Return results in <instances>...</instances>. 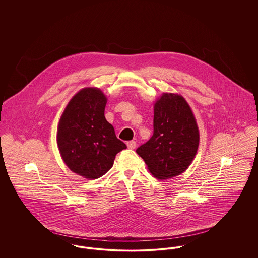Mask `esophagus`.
<instances>
[{"instance_id": "34e87169", "label": "esophagus", "mask_w": 258, "mask_h": 258, "mask_svg": "<svg viewBox=\"0 0 258 258\" xmlns=\"http://www.w3.org/2000/svg\"><path fill=\"white\" fill-rule=\"evenodd\" d=\"M126 146L128 149H135L136 147V142L135 141H128L126 143Z\"/></svg>"}]
</instances>
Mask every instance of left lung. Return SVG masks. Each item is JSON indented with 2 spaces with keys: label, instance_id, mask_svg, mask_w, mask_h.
I'll return each instance as SVG.
<instances>
[{
  "label": "left lung",
  "instance_id": "1",
  "mask_svg": "<svg viewBox=\"0 0 258 258\" xmlns=\"http://www.w3.org/2000/svg\"><path fill=\"white\" fill-rule=\"evenodd\" d=\"M199 131L182 96L164 93L154 106V135L136 149L157 179L166 180L186 170L197 155Z\"/></svg>",
  "mask_w": 258,
  "mask_h": 258
}]
</instances>
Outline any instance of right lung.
Segmentation results:
<instances>
[{
  "label": "right lung",
  "instance_id": "right-lung-1",
  "mask_svg": "<svg viewBox=\"0 0 258 258\" xmlns=\"http://www.w3.org/2000/svg\"><path fill=\"white\" fill-rule=\"evenodd\" d=\"M106 102L98 88H84L70 100L58 125L57 144L62 160L86 179L103 176L116 155L126 148L105 119Z\"/></svg>",
  "mask_w": 258,
  "mask_h": 258
}]
</instances>
